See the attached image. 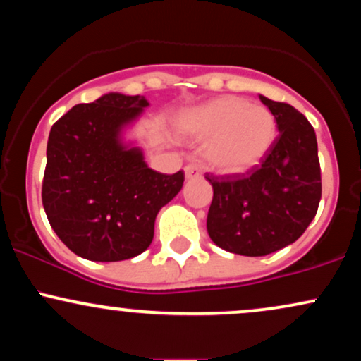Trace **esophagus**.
I'll return each mask as SVG.
<instances>
[{
	"mask_svg": "<svg viewBox=\"0 0 361 361\" xmlns=\"http://www.w3.org/2000/svg\"><path fill=\"white\" fill-rule=\"evenodd\" d=\"M185 176L188 178H198L200 176V169L197 166H193V164H188V166H185Z\"/></svg>",
	"mask_w": 361,
	"mask_h": 361,
	"instance_id": "1",
	"label": "esophagus"
}]
</instances>
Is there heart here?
Wrapping results in <instances>:
<instances>
[{
    "instance_id": "obj_1",
    "label": "heart",
    "mask_w": 361,
    "mask_h": 361,
    "mask_svg": "<svg viewBox=\"0 0 361 361\" xmlns=\"http://www.w3.org/2000/svg\"><path fill=\"white\" fill-rule=\"evenodd\" d=\"M181 137L204 144L207 166L222 175H239L258 166L276 139V120L267 106L241 97H221L181 111Z\"/></svg>"
}]
</instances>
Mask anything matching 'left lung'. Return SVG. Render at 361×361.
Masks as SVG:
<instances>
[{"mask_svg":"<svg viewBox=\"0 0 361 361\" xmlns=\"http://www.w3.org/2000/svg\"><path fill=\"white\" fill-rule=\"evenodd\" d=\"M259 100L275 115L279 137L259 166L246 175L205 178L214 188L207 215L210 239L243 256H267L295 243L321 202L316 132L288 103Z\"/></svg>","mask_w":361,"mask_h":361,"instance_id":"1","label":"left lung"}]
</instances>
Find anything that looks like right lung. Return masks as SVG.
I'll list each match as a JSON object with an SVG mask.
<instances>
[{
    "label": "right lung",
    "instance_id": "add662e5",
    "mask_svg": "<svg viewBox=\"0 0 361 361\" xmlns=\"http://www.w3.org/2000/svg\"><path fill=\"white\" fill-rule=\"evenodd\" d=\"M146 106L140 94L106 93L73 106L51 128L44 210L54 233L81 258L122 261L146 251L157 212L183 186V171H154L142 149L123 140Z\"/></svg>",
    "mask_w": 361,
    "mask_h": 361
}]
</instances>
